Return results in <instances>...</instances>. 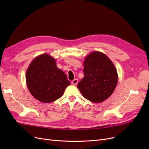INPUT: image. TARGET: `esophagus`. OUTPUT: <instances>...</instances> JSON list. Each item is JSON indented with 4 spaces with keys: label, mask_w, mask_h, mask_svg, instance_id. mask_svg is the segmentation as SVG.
Returning a JSON list of instances; mask_svg holds the SVG:
<instances>
[{
    "label": "esophagus",
    "mask_w": 149,
    "mask_h": 149,
    "mask_svg": "<svg viewBox=\"0 0 149 149\" xmlns=\"http://www.w3.org/2000/svg\"><path fill=\"white\" fill-rule=\"evenodd\" d=\"M78 82V79H74V80H73V81H71V84H73V85H76V84H77Z\"/></svg>",
    "instance_id": "34e87169"
}]
</instances>
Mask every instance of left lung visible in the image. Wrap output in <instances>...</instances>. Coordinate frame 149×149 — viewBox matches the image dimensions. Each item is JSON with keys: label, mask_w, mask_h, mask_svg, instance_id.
<instances>
[{"label": "left lung", "mask_w": 149, "mask_h": 149, "mask_svg": "<svg viewBox=\"0 0 149 149\" xmlns=\"http://www.w3.org/2000/svg\"><path fill=\"white\" fill-rule=\"evenodd\" d=\"M84 76L78 88L86 100L101 102L113 93L118 81V72L113 63L105 54L93 52L83 62Z\"/></svg>", "instance_id": "8db88e82"}]
</instances>
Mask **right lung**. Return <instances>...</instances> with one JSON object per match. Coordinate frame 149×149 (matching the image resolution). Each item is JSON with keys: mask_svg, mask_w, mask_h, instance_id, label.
Instances as JSON below:
<instances>
[{"mask_svg": "<svg viewBox=\"0 0 149 149\" xmlns=\"http://www.w3.org/2000/svg\"><path fill=\"white\" fill-rule=\"evenodd\" d=\"M27 88L35 99L45 103L59 99L70 84L66 75L56 65V61L47 53L36 57L26 73Z\"/></svg>", "mask_w": 149, "mask_h": 149, "instance_id": "add662e5", "label": "right lung"}]
</instances>
